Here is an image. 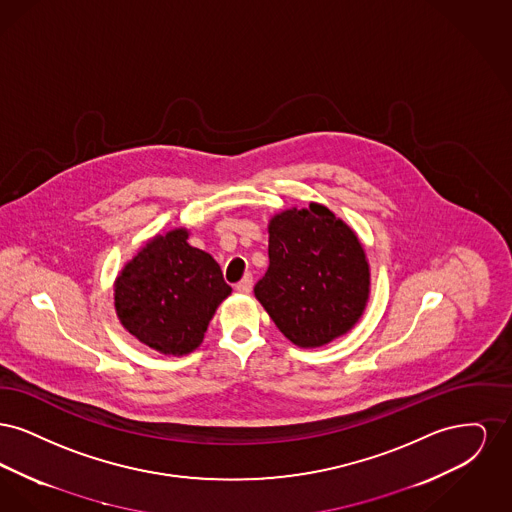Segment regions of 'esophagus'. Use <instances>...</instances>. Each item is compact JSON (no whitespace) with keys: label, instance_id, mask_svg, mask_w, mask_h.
<instances>
[{"label":"esophagus","instance_id":"esophagus-1","mask_svg":"<svg viewBox=\"0 0 512 512\" xmlns=\"http://www.w3.org/2000/svg\"><path fill=\"white\" fill-rule=\"evenodd\" d=\"M253 288V276L251 274H245L244 278L236 284V290L240 293H249Z\"/></svg>","mask_w":512,"mask_h":512}]
</instances>
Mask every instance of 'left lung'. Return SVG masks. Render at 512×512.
Wrapping results in <instances>:
<instances>
[{"label":"left lung","mask_w":512,"mask_h":512,"mask_svg":"<svg viewBox=\"0 0 512 512\" xmlns=\"http://www.w3.org/2000/svg\"><path fill=\"white\" fill-rule=\"evenodd\" d=\"M268 261L255 297L295 345L320 347L363 315L370 290L365 249L328 207L311 203L270 220Z\"/></svg>","instance_id":"1"}]
</instances>
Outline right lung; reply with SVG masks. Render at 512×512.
I'll return each instance as SVG.
<instances>
[{
  "mask_svg": "<svg viewBox=\"0 0 512 512\" xmlns=\"http://www.w3.org/2000/svg\"><path fill=\"white\" fill-rule=\"evenodd\" d=\"M186 240L184 228L151 240L115 282L122 326L165 355L194 351L220 301L232 293L219 263Z\"/></svg>",
  "mask_w": 512,
  "mask_h": 512,
  "instance_id": "right-lung-1",
  "label": "right lung"
}]
</instances>
